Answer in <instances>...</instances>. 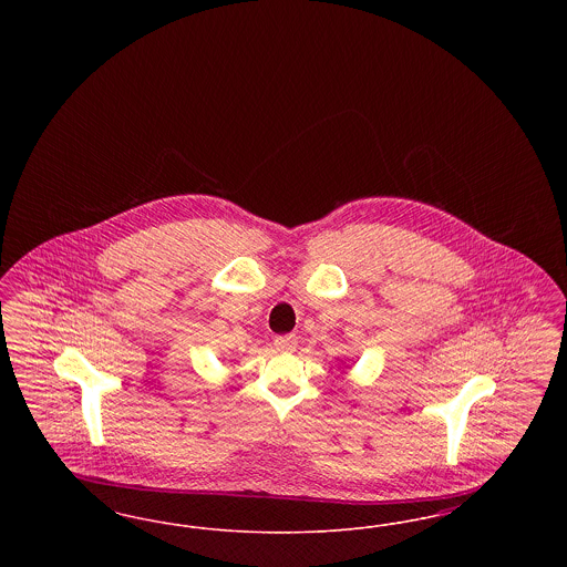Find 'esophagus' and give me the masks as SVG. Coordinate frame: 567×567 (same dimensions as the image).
<instances>
[{
	"instance_id": "34e87169",
	"label": "esophagus",
	"mask_w": 567,
	"mask_h": 567,
	"mask_svg": "<svg viewBox=\"0 0 567 567\" xmlns=\"http://www.w3.org/2000/svg\"><path fill=\"white\" fill-rule=\"evenodd\" d=\"M274 349L280 352H291L297 349V338L293 333L289 336H276L274 338Z\"/></svg>"
}]
</instances>
